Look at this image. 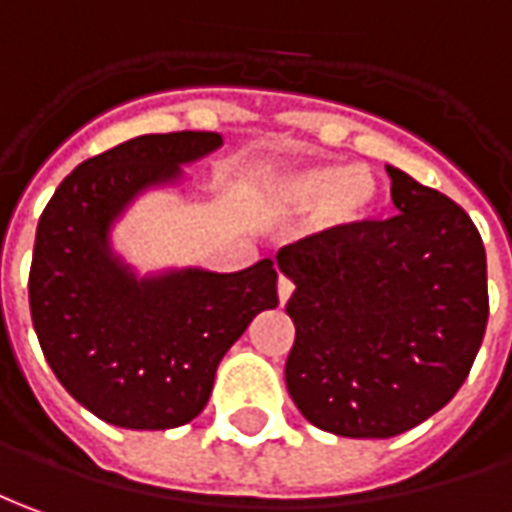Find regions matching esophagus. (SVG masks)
<instances>
[{
    "mask_svg": "<svg viewBox=\"0 0 512 512\" xmlns=\"http://www.w3.org/2000/svg\"><path fill=\"white\" fill-rule=\"evenodd\" d=\"M292 290H295V287H292L290 278H284V276L278 278V303H281V306H284V303L290 301Z\"/></svg>",
    "mask_w": 512,
    "mask_h": 512,
    "instance_id": "1",
    "label": "esophagus"
}]
</instances>
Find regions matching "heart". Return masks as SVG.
Segmentation results:
<instances>
[{"mask_svg":"<svg viewBox=\"0 0 512 512\" xmlns=\"http://www.w3.org/2000/svg\"><path fill=\"white\" fill-rule=\"evenodd\" d=\"M278 211L306 214L315 211L329 228H354L376 203V178L365 167H290L278 169L267 183Z\"/></svg>","mask_w":512,"mask_h":512,"instance_id":"1","label":"heart"}]
</instances>
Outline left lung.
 I'll return each instance as SVG.
<instances>
[{"instance_id":"obj_1","label":"left lung","mask_w":512,"mask_h":512,"mask_svg":"<svg viewBox=\"0 0 512 512\" xmlns=\"http://www.w3.org/2000/svg\"><path fill=\"white\" fill-rule=\"evenodd\" d=\"M390 220L329 228L278 250L295 284L287 390L340 438H393L446 407L488 326V264L454 200L387 167Z\"/></svg>"}]
</instances>
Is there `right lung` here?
Returning a JSON list of instances; mask_svg holds the SVG:
<instances>
[{
  "label": "right lung",
  "mask_w": 512,
  "mask_h": 512,
  "mask_svg": "<svg viewBox=\"0 0 512 512\" xmlns=\"http://www.w3.org/2000/svg\"><path fill=\"white\" fill-rule=\"evenodd\" d=\"M220 133H150L72 169L38 220L30 315L49 368L105 424L175 429L197 418L225 351L276 309L270 259L239 273L200 267L139 278L111 248L136 197L178 183Z\"/></svg>",
  "instance_id": "add662e5"
}]
</instances>
